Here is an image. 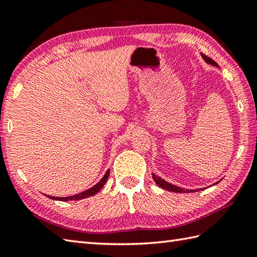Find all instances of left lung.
<instances>
[{"label": "left lung", "mask_w": 257, "mask_h": 257, "mask_svg": "<svg viewBox=\"0 0 257 257\" xmlns=\"http://www.w3.org/2000/svg\"><path fill=\"white\" fill-rule=\"evenodd\" d=\"M202 58L205 60V62H207L208 64H212V65H214V67H218V64L216 63L214 60L208 58L207 55H205V54L202 53ZM153 178L155 180V183L157 184L160 188L168 190V192H174V193H194V192H198V190H203V188H199V189H184L182 187H178V186H176V185L169 184L168 182H166V180L158 177V176H156L155 174H153ZM217 183H219V182H217ZM217 183H215L214 185H216Z\"/></svg>", "instance_id": "obj_1"}]
</instances>
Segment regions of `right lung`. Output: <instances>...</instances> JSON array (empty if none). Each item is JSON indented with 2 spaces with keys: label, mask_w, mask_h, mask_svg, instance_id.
<instances>
[{
  "label": "right lung",
  "mask_w": 257,
  "mask_h": 257,
  "mask_svg": "<svg viewBox=\"0 0 257 257\" xmlns=\"http://www.w3.org/2000/svg\"><path fill=\"white\" fill-rule=\"evenodd\" d=\"M109 174H110V170L108 169L107 173L104 174V176H103L101 179H100V182L98 184H95L94 186H92L91 188L84 190V192L80 193V194L73 195V196H69V197H54V196H48V197L51 198V199H54V200H62V202H68V200H80V199L90 197V196H93V195L97 194L99 190L103 187L104 184L107 183V179L109 177Z\"/></svg>",
  "instance_id": "1"
}]
</instances>
